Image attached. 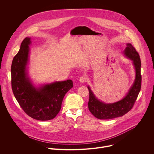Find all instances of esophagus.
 Masks as SVG:
<instances>
[{"mask_svg":"<svg viewBox=\"0 0 154 154\" xmlns=\"http://www.w3.org/2000/svg\"><path fill=\"white\" fill-rule=\"evenodd\" d=\"M79 81L82 83H84L86 81V77L85 76H82L79 78Z\"/></svg>","mask_w":154,"mask_h":154,"instance_id":"obj_1","label":"esophagus"}]
</instances>
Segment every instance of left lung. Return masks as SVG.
<instances>
[{
  "label": "left lung",
  "instance_id": "1",
  "mask_svg": "<svg viewBox=\"0 0 154 154\" xmlns=\"http://www.w3.org/2000/svg\"><path fill=\"white\" fill-rule=\"evenodd\" d=\"M124 53L128 58L133 60L136 70V78L133 86L123 99L113 103H103L95 97L90 88L88 87L90 95L88 103L89 110L97 119H109L122 116L133 108L141 90V63L139 54L135 48L129 43L127 45Z\"/></svg>",
  "mask_w": 154,
  "mask_h": 154
}]
</instances>
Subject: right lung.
<instances>
[{
	"label": "right lung",
	"mask_w": 154,
	"mask_h": 154,
	"mask_svg": "<svg viewBox=\"0 0 154 154\" xmlns=\"http://www.w3.org/2000/svg\"><path fill=\"white\" fill-rule=\"evenodd\" d=\"M30 38H26L18 53L14 57L11 67L13 94L24 112L39 121L54 119L59 113L64 96L73 87L72 80L56 82L36 89L26 74Z\"/></svg>",
	"instance_id": "right-lung-1"
}]
</instances>
